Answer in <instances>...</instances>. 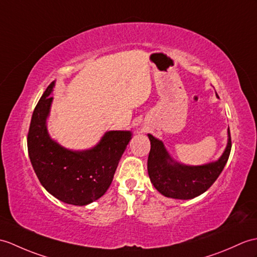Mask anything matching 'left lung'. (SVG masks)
Here are the masks:
<instances>
[{
    "instance_id": "1",
    "label": "left lung",
    "mask_w": 257,
    "mask_h": 257,
    "mask_svg": "<svg viewBox=\"0 0 257 257\" xmlns=\"http://www.w3.org/2000/svg\"><path fill=\"white\" fill-rule=\"evenodd\" d=\"M222 157L217 162L200 166H187L174 162L166 152L163 143L152 135L148 158V173L157 190L170 198L192 199L205 193L216 182L228 162L231 152V135Z\"/></svg>"
}]
</instances>
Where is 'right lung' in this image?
Instances as JSON below:
<instances>
[{"mask_svg": "<svg viewBox=\"0 0 257 257\" xmlns=\"http://www.w3.org/2000/svg\"><path fill=\"white\" fill-rule=\"evenodd\" d=\"M55 83L47 87L33 112L27 135L28 156L39 182L56 198L85 206L108 189L122 153L131 139L130 131H108L91 150L73 152L50 139L46 127Z\"/></svg>", "mask_w": 257, "mask_h": 257, "instance_id": "obj_1", "label": "right lung"}]
</instances>
